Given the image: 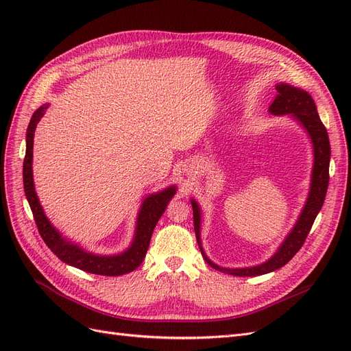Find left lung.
I'll return each instance as SVG.
<instances>
[{
	"mask_svg": "<svg viewBox=\"0 0 351 351\" xmlns=\"http://www.w3.org/2000/svg\"><path fill=\"white\" fill-rule=\"evenodd\" d=\"M278 95L275 97L274 102L269 105V114L272 115H291L293 119L299 123L304 132L309 134V139L313 147V168H312V178H311V189L307 195L306 204L297 218L295 224L290 230L289 234L285 236L281 246L277 249L272 256L259 265L246 268H222L219 265L212 262L202 247L200 240V221L202 212L200 206L195 199H190L193 208V222H195V232L199 249L202 256L205 258L206 263L212 268L226 272L236 277H256V275H263L272 271H277L287 262H290L294 254L300 250L303 243L309 234V231L313 226L316 215L324 205V200L328 190L329 182V159H331V146H329V137L326 133L325 125L322 124L315 101L306 90L291 86L289 83H277L275 84Z\"/></svg>",
	"mask_w": 351,
	"mask_h": 351,
	"instance_id": "obj_1",
	"label": "left lung"
}]
</instances>
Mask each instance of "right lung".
<instances>
[{
	"label": "right lung",
	"instance_id": "right-lung-1",
	"mask_svg": "<svg viewBox=\"0 0 351 351\" xmlns=\"http://www.w3.org/2000/svg\"><path fill=\"white\" fill-rule=\"evenodd\" d=\"M49 104L42 105L34 115L27 125L26 133V155L23 162V186L26 199L30 205L32 214H34L36 227L40 237L44 239L51 252L57 254L58 259L66 262L70 267L79 268L97 275L105 277H119V275L129 274L134 271L143 262L147 247H149L151 237L158 219L161 218L168 202L173 199L177 192L176 186H169L161 192L147 195L139 209L136 219L134 237L132 244L125 250L117 254H97L80 247L79 244L62 237L61 232L51 224L47 218L44 209H42L34 184V171H32V159H34V137L36 125L40 121L42 115L45 114Z\"/></svg>",
	"mask_w": 351,
	"mask_h": 351
}]
</instances>
